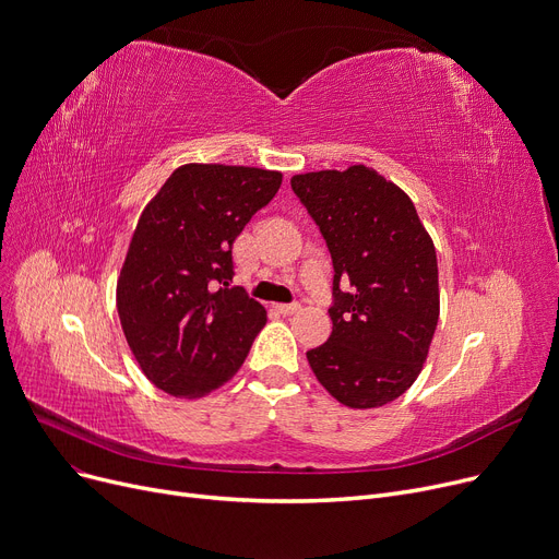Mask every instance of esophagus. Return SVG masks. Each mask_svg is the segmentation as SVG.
<instances>
[{
	"label": "esophagus",
	"mask_w": 559,
	"mask_h": 559,
	"mask_svg": "<svg viewBox=\"0 0 559 559\" xmlns=\"http://www.w3.org/2000/svg\"><path fill=\"white\" fill-rule=\"evenodd\" d=\"M278 310H281L283 314H295V312L301 310V304H297V301H295V304H281Z\"/></svg>",
	"instance_id": "1"
}]
</instances>
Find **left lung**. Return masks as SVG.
Returning <instances> with one entry per match:
<instances>
[{"mask_svg": "<svg viewBox=\"0 0 559 559\" xmlns=\"http://www.w3.org/2000/svg\"><path fill=\"white\" fill-rule=\"evenodd\" d=\"M333 258V333L308 350L321 385L367 409L399 399L439 319L437 255L409 197L365 165L292 176Z\"/></svg>", "mask_w": 559, "mask_h": 559, "instance_id": "8db88e82", "label": "left lung"}]
</instances>
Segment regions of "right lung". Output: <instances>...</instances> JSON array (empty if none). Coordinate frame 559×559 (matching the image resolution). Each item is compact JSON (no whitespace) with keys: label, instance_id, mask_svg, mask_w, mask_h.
I'll use <instances>...</instances> for the list:
<instances>
[{"label":"right lung","instance_id":"add662e5","mask_svg":"<svg viewBox=\"0 0 559 559\" xmlns=\"http://www.w3.org/2000/svg\"><path fill=\"white\" fill-rule=\"evenodd\" d=\"M281 171L190 163L146 203L117 281V312L152 383L201 399L242 367L267 310L233 281V242L267 205Z\"/></svg>","mask_w":559,"mask_h":559}]
</instances>
